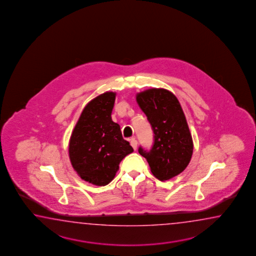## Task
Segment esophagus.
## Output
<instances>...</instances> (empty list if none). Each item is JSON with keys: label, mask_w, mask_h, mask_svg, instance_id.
<instances>
[{"label": "esophagus", "mask_w": 256, "mask_h": 256, "mask_svg": "<svg viewBox=\"0 0 256 256\" xmlns=\"http://www.w3.org/2000/svg\"><path fill=\"white\" fill-rule=\"evenodd\" d=\"M130 142L134 150H136L137 149V141H136V138H130Z\"/></svg>", "instance_id": "esophagus-1"}]
</instances>
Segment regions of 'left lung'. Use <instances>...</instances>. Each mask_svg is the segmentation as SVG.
<instances>
[{"mask_svg": "<svg viewBox=\"0 0 256 256\" xmlns=\"http://www.w3.org/2000/svg\"><path fill=\"white\" fill-rule=\"evenodd\" d=\"M136 102L146 115L154 132L149 150L139 147L152 174L159 180L174 178L185 170L193 154V141L178 100L164 88H149L136 94Z\"/></svg>", "mask_w": 256, "mask_h": 256, "instance_id": "left-lung-1", "label": "left lung"}]
</instances>
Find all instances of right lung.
<instances>
[{"mask_svg": "<svg viewBox=\"0 0 256 256\" xmlns=\"http://www.w3.org/2000/svg\"><path fill=\"white\" fill-rule=\"evenodd\" d=\"M116 93H104L82 110L68 146L71 164L82 180L106 186L114 178L120 161L134 152L122 136L120 126L112 120Z\"/></svg>", "mask_w": 256, "mask_h": 256, "instance_id": "1", "label": "right lung"}]
</instances>
